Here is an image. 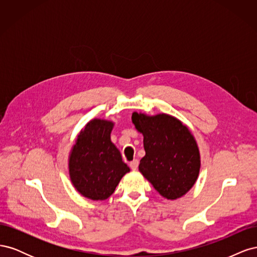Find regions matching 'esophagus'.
<instances>
[{
  "instance_id": "34e87169",
  "label": "esophagus",
  "mask_w": 257,
  "mask_h": 257,
  "mask_svg": "<svg viewBox=\"0 0 257 257\" xmlns=\"http://www.w3.org/2000/svg\"><path fill=\"white\" fill-rule=\"evenodd\" d=\"M138 164H139V162H138V160H134V161H132L131 163H130V167L133 169V170H136L137 168H138Z\"/></svg>"
}]
</instances>
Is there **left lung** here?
<instances>
[{
	"label": "left lung",
	"mask_w": 257,
	"mask_h": 257,
	"mask_svg": "<svg viewBox=\"0 0 257 257\" xmlns=\"http://www.w3.org/2000/svg\"><path fill=\"white\" fill-rule=\"evenodd\" d=\"M132 122L144 136L146 155L139 172L163 197L177 199L195 184L200 154L188 126L173 115L133 112Z\"/></svg>",
	"instance_id": "obj_1"
}]
</instances>
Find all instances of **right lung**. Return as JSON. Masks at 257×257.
Wrapping results in <instances>:
<instances>
[{
    "instance_id": "obj_1",
    "label": "right lung",
    "mask_w": 257,
    "mask_h": 257,
    "mask_svg": "<svg viewBox=\"0 0 257 257\" xmlns=\"http://www.w3.org/2000/svg\"><path fill=\"white\" fill-rule=\"evenodd\" d=\"M113 122L93 119L77 136L68 158L69 178L82 196L105 200L114 192L130 167L110 141Z\"/></svg>"
}]
</instances>
